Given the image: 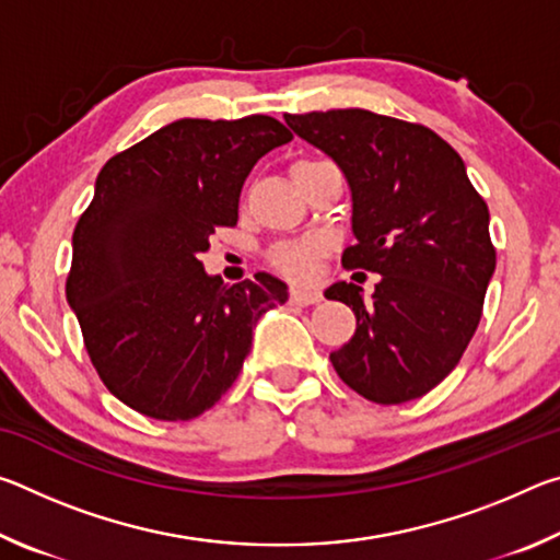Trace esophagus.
Here are the masks:
<instances>
[{
  "label": "esophagus",
  "mask_w": 560,
  "mask_h": 560,
  "mask_svg": "<svg viewBox=\"0 0 560 560\" xmlns=\"http://www.w3.org/2000/svg\"><path fill=\"white\" fill-rule=\"evenodd\" d=\"M320 299V291L318 289H293L289 293V301L296 303V306H311V303H318Z\"/></svg>",
  "instance_id": "esophagus-1"
}]
</instances>
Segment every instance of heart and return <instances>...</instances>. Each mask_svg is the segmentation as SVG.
<instances>
[{
    "instance_id": "b5f03b06",
    "label": "heart",
    "mask_w": 560,
    "mask_h": 560,
    "mask_svg": "<svg viewBox=\"0 0 560 560\" xmlns=\"http://www.w3.org/2000/svg\"><path fill=\"white\" fill-rule=\"evenodd\" d=\"M308 163V160H303ZM324 236H299V240H287L271 246L269 261L271 267L289 279H306L314 271V261L324 252Z\"/></svg>"
}]
</instances>
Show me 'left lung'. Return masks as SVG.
Here are the masks:
<instances>
[{"label":"left lung","instance_id":"1","mask_svg":"<svg viewBox=\"0 0 560 560\" xmlns=\"http://www.w3.org/2000/svg\"><path fill=\"white\" fill-rule=\"evenodd\" d=\"M283 118L348 179L355 244L343 267L381 273L371 301L355 283L326 289L358 320L330 363L365 400L422 397L454 371L479 326L497 269L489 207L457 150L420 122L363 108Z\"/></svg>","mask_w":560,"mask_h":560}]
</instances>
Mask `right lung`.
<instances>
[{"label": "right lung", "mask_w": 560, "mask_h": 560, "mask_svg": "<svg viewBox=\"0 0 560 560\" xmlns=\"http://www.w3.org/2000/svg\"><path fill=\"white\" fill-rule=\"evenodd\" d=\"M271 116L183 118L113 155L73 230L66 301L103 385L155 420H192L230 390L252 330L289 299L259 271H205L217 226H234L246 175L289 143Z\"/></svg>", "instance_id": "add662e5"}]
</instances>
